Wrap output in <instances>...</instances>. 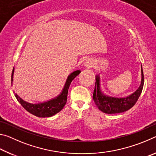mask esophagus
Segmentation results:
<instances>
[{"mask_svg": "<svg viewBox=\"0 0 156 156\" xmlns=\"http://www.w3.org/2000/svg\"><path fill=\"white\" fill-rule=\"evenodd\" d=\"M84 65H85L86 67H87L88 68H91V67H93L94 64H93V62H92L91 60H87L85 62V63H84Z\"/></svg>", "mask_w": 156, "mask_h": 156, "instance_id": "esophagus-1", "label": "esophagus"}]
</instances>
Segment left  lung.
<instances>
[{"mask_svg": "<svg viewBox=\"0 0 156 156\" xmlns=\"http://www.w3.org/2000/svg\"><path fill=\"white\" fill-rule=\"evenodd\" d=\"M93 94V99L100 111L105 113H122L133 107L138 101L144 86V73L142 69V83L138 90L126 98H116L108 97L102 94L100 89L99 77L96 76Z\"/></svg>", "mask_w": 156, "mask_h": 156, "instance_id": "obj_1", "label": "left lung"}]
</instances>
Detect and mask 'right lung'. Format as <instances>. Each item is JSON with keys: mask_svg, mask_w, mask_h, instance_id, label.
Wrapping results in <instances>:
<instances>
[{"mask_svg": "<svg viewBox=\"0 0 156 156\" xmlns=\"http://www.w3.org/2000/svg\"><path fill=\"white\" fill-rule=\"evenodd\" d=\"M14 71V68L13 69L12 73V83L13 81ZM80 71L78 70L71 73L69 76L67 82H66L65 86L62 94L58 96V97L56 98L55 99L49 100V101L40 104H31L21 99L16 94H15V96L23 107L31 114L40 118L51 117V116L56 114L57 113H58L63 109L67 100L68 89L69 88L70 84L74 78L80 73Z\"/></svg>", "mask_w": 156, "mask_h": 156, "instance_id": "obj_1", "label": "right lung"}]
</instances>
